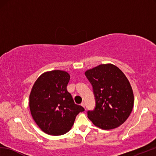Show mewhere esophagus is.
<instances>
[{
  "label": "esophagus",
  "instance_id": "obj_1",
  "mask_svg": "<svg viewBox=\"0 0 156 156\" xmlns=\"http://www.w3.org/2000/svg\"><path fill=\"white\" fill-rule=\"evenodd\" d=\"M81 106H82V107L85 108V104H84V102H82V103H81Z\"/></svg>",
  "mask_w": 156,
  "mask_h": 156
}]
</instances>
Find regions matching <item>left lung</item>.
Masks as SVG:
<instances>
[{
    "label": "left lung",
    "mask_w": 156,
    "mask_h": 156,
    "mask_svg": "<svg viewBox=\"0 0 156 156\" xmlns=\"http://www.w3.org/2000/svg\"><path fill=\"white\" fill-rule=\"evenodd\" d=\"M96 100L94 110L88 117L97 127L111 129L124 123L133 106V94L128 78L112 64H100L86 70Z\"/></svg>",
    "instance_id": "1"
}]
</instances>
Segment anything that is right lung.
Listing matches in <instances>:
<instances>
[{
    "label": "right lung",
    "instance_id": "right-lung-1",
    "mask_svg": "<svg viewBox=\"0 0 156 156\" xmlns=\"http://www.w3.org/2000/svg\"><path fill=\"white\" fill-rule=\"evenodd\" d=\"M70 78L67 72L52 70L40 76L29 96L32 118L43 132L60 136L67 133L75 118L84 108L76 104L67 85Z\"/></svg>",
    "mask_w": 156,
    "mask_h": 156
}]
</instances>
